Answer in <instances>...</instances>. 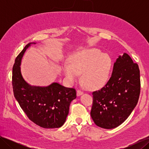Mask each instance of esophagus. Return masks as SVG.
I'll return each mask as SVG.
<instances>
[{"instance_id":"esophagus-1","label":"esophagus","mask_w":149,"mask_h":149,"mask_svg":"<svg viewBox=\"0 0 149 149\" xmlns=\"http://www.w3.org/2000/svg\"><path fill=\"white\" fill-rule=\"evenodd\" d=\"M83 94V92L80 91V90H78V91H76V94H77L78 96H80L81 95H82Z\"/></svg>"}]
</instances>
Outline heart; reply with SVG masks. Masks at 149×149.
<instances>
[{"label": "heart", "mask_w": 149, "mask_h": 149, "mask_svg": "<svg viewBox=\"0 0 149 149\" xmlns=\"http://www.w3.org/2000/svg\"><path fill=\"white\" fill-rule=\"evenodd\" d=\"M69 63L63 65L62 71L70 83L76 81L82 73L84 84L90 89L104 86L109 80L112 62L111 57L97 48H85L73 53Z\"/></svg>", "instance_id": "obj_1"}]
</instances>
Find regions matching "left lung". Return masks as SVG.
I'll list each match as a JSON object with an SVG mask.
<instances>
[{
    "label": "left lung",
    "instance_id": "left-lung-1",
    "mask_svg": "<svg viewBox=\"0 0 149 149\" xmlns=\"http://www.w3.org/2000/svg\"><path fill=\"white\" fill-rule=\"evenodd\" d=\"M141 91L140 71L128 54L119 55L111 77L99 91L93 93L91 116L97 126L111 129L128 118L136 107Z\"/></svg>",
    "mask_w": 149,
    "mask_h": 149
}]
</instances>
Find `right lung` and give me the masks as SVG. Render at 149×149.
<instances>
[{"mask_svg":"<svg viewBox=\"0 0 149 149\" xmlns=\"http://www.w3.org/2000/svg\"><path fill=\"white\" fill-rule=\"evenodd\" d=\"M26 45L15 60L12 68V86L14 97L28 118L43 128L60 127L69 113L71 102L76 97L73 88H66L56 82L47 86L31 85L21 71L22 59L31 45Z\"/></svg>","mask_w":149,"mask_h":149,"instance_id":"right-lung-1","label":"right lung"}]
</instances>
